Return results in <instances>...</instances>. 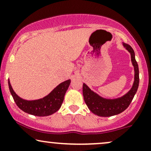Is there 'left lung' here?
Here are the masks:
<instances>
[{
	"label": "left lung",
	"instance_id": "8db88e82",
	"mask_svg": "<svg viewBox=\"0 0 151 151\" xmlns=\"http://www.w3.org/2000/svg\"><path fill=\"white\" fill-rule=\"evenodd\" d=\"M122 46L130 53L131 60L134 67V78L132 88L120 97L106 99L92 91L86 83H83V96L89 110L100 117H110L124 111L133 100L139 84V66L135 59V53L129 45L122 43Z\"/></svg>",
	"mask_w": 151,
	"mask_h": 151
}]
</instances>
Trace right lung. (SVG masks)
Masks as SVG:
<instances>
[{"instance_id": "1", "label": "right lung", "mask_w": 151, "mask_h": 151, "mask_svg": "<svg viewBox=\"0 0 151 151\" xmlns=\"http://www.w3.org/2000/svg\"><path fill=\"white\" fill-rule=\"evenodd\" d=\"M70 82L71 79L63 81L45 97L34 101L24 100L16 94L9 79L8 86L10 93L19 108L30 115L45 117L52 115L60 108Z\"/></svg>"}]
</instances>
